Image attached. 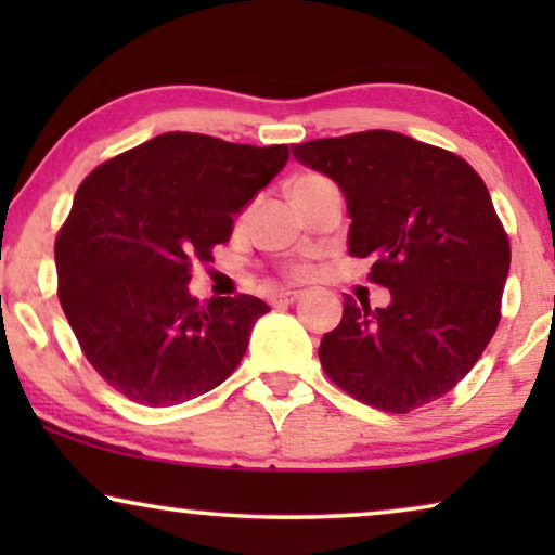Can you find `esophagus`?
<instances>
[{
	"label": "esophagus",
	"instance_id": "esophagus-1",
	"mask_svg": "<svg viewBox=\"0 0 555 555\" xmlns=\"http://www.w3.org/2000/svg\"><path fill=\"white\" fill-rule=\"evenodd\" d=\"M298 298H300L298 291H283L280 295H275V298H272V302H275V306H293V302Z\"/></svg>",
	"mask_w": 555,
	"mask_h": 555
}]
</instances>
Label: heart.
Masks as SVG:
<instances>
[{"instance_id":"heart-1","label":"heart","mask_w":555,"mask_h":555,"mask_svg":"<svg viewBox=\"0 0 555 555\" xmlns=\"http://www.w3.org/2000/svg\"><path fill=\"white\" fill-rule=\"evenodd\" d=\"M318 179H321V177H300V179L293 181V186L295 184H308V181H318Z\"/></svg>"}]
</instances>
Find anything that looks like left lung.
Masks as SVG:
<instances>
[{"label":"left lung","mask_w":555,"mask_h":555,"mask_svg":"<svg viewBox=\"0 0 555 555\" xmlns=\"http://www.w3.org/2000/svg\"><path fill=\"white\" fill-rule=\"evenodd\" d=\"M346 199L348 255L371 257L391 302L346 298L318 348L333 384L406 414L457 386L500 323L511 245L485 181L465 158L393 131L293 146Z\"/></svg>","instance_id":"8db88e82"}]
</instances>
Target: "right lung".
<instances>
[{
    "label": "right lung",
    "instance_id": "obj_1",
    "mask_svg": "<svg viewBox=\"0 0 555 555\" xmlns=\"http://www.w3.org/2000/svg\"><path fill=\"white\" fill-rule=\"evenodd\" d=\"M287 146L162 133L90 173L55 242L57 295L86 359L143 406L196 399L240 366L268 302H199L189 268L287 164Z\"/></svg>",
    "mask_w": 555,
    "mask_h": 555
}]
</instances>
